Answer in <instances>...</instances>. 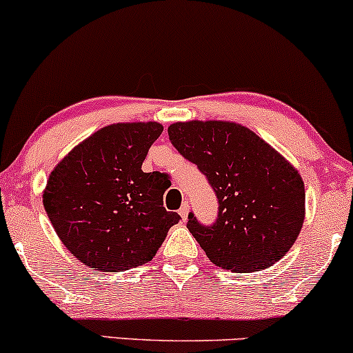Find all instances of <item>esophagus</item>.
Masks as SVG:
<instances>
[{
  "instance_id": "obj_1",
  "label": "esophagus",
  "mask_w": 353,
  "mask_h": 353,
  "mask_svg": "<svg viewBox=\"0 0 353 353\" xmlns=\"http://www.w3.org/2000/svg\"><path fill=\"white\" fill-rule=\"evenodd\" d=\"M179 216L182 217V221H185V219H188V216H189V204H188V202H184V204L181 205Z\"/></svg>"
}]
</instances>
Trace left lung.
<instances>
[{
    "instance_id": "8db88e82",
    "label": "left lung",
    "mask_w": 353,
    "mask_h": 353,
    "mask_svg": "<svg viewBox=\"0 0 353 353\" xmlns=\"http://www.w3.org/2000/svg\"><path fill=\"white\" fill-rule=\"evenodd\" d=\"M168 132L217 196L212 225L201 224L192 212L188 221L209 261L237 274L281 261L305 217V189L297 169L249 128L229 121L174 123Z\"/></svg>"
}]
</instances>
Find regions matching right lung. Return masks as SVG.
Returning a JSON list of instances; mask_svg holds the SVG:
<instances>
[{
    "label": "right lung",
    "mask_w": 353,
    "mask_h": 353,
    "mask_svg": "<svg viewBox=\"0 0 353 353\" xmlns=\"http://www.w3.org/2000/svg\"><path fill=\"white\" fill-rule=\"evenodd\" d=\"M159 123H117L76 145L52 169L43 204L64 247L101 272H123L156 255L181 221L163 208L161 172H143Z\"/></svg>",
    "instance_id": "obj_1"
}]
</instances>
